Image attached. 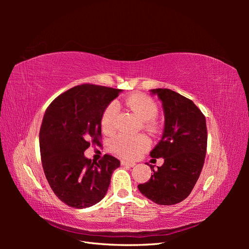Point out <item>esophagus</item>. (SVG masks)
Listing matches in <instances>:
<instances>
[{
    "mask_svg": "<svg viewBox=\"0 0 249 249\" xmlns=\"http://www.w3.org/2000/svg\"><path fill=\"white\" fill-rule=\"evenodd\" d=\"M122 165H123V166H126V167H134L136 164H135V162H130V161L123 160L122 161Z\"/></svg>",
    "mask_w": 249,
    "mask_h": 249,
    "instance_id": "34e87169",
    "label": "esophagus"
}]
</instances>
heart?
<instances>
[{
  "label": "heart",
  "mask_w": 249,
  "mask_h": 249,
  "mask_svg": "<svg viewBox=\"0 0 249 249\" xmlns=\"http://www.w3.org/2000/svg\"><path fill=\"white\" fill-rule=\"evenodd\" d=\"M124 104L142 120H144L145 125L150 127L154 125L152 119L158 115L159 108H158L157 103L152 97L141 93L132 94L125 97ZM117 112L118 107L115 103L109 104L106 109L104 110L101 119V125L105 133H111L114 130V122ZM110 145L113 152L118 156L132 159V158L137 157L149 146V140L143 134L129 135L122 133L116 135L111 140Z\"/></svg>",
  "instance_id": "obj_1"
}]
</instances>
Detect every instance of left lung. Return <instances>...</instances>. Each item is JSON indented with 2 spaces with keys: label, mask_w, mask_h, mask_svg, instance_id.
Listing matches in <instances>:
<instances>
[{
  "label": "left lung",
  "mask_w": 249,
  "mask_h": 249,
  "mask_svg": "<svg viewBox=\"0 0 249 249\" xmlns=\"http://www.w3.org/2000/svg\"><path fill=\"white\" fill-rule=\"evenodd\" d=\"M150 91L162 102L165 115L162 138L150 157L163 158L164 163L158 169L149 165L154 173L138 189L158 205H176L189 196L205 163L206 117L191 100L176 91L166 88Z\"/></svg>",
  "instance_id": "8db88e82"
}]
</instances>
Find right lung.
I'll return each instance as SVG.
<instances>
[{
    "mask_svg": "<svg viewBox=\"0 0 249 249\" xmlns=\"http://www.w3.org/2000/svg\"><path fill=\"white\" fill-rule=\"evenodd\" d=\"M120 92L82 84L57 96L44 113L39 132L42 167L52 190L67 206L84 209L100 202L120 166L110 155L99 162L84 156L90 143L101 144L103 112Z\"/></svg>",
    "mask_w": 249,
    "mask_h": 249,
    "instance_id": "right-lung-1",
    "label": "right lung"
}]
</instances>
